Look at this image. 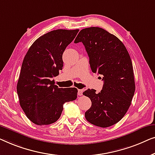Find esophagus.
I'll use <instances>...</instances> for the list:
<instances>
[{"mask_svg": "<svg viewBox=\"0 0 155 155\" xmlns=\"http://www.w3.org/2000/svg\"><path fill=\"white\" fill-rule=\"evenodd\" d=\"M84 89H78V95H83V93H84Z\"/></svg>", "mask_w": 155, "mask_h": 155, "instance_id": "1", "label": "esophagus"}]
</instances>
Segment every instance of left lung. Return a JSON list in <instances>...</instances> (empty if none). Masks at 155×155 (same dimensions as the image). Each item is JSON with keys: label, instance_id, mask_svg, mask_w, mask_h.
I'll return each instance as SVG.
<instances>
[{"label": "left lung", "instance_id": "1", "mask_svg": "<svg viewBox=\"0 0 155 155\" xmlns=\"http://www.w3.org/2000/svg\"><path fill=\"white\" fill-rule=\"evenodd\" d=\"M79 42L88 53L91 70L103 75L104 81L100 93L88 89L83 93L92 102L85 117L93 125L109 127L123 118L131 104L136 88L131 60L123 43L102 28L81 30L74 41Z\"/></svg>", "mask_w": 155, "mask_h": 155}]
</instances>
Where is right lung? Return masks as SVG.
I'll return each instance as SVG.
<instances>
[{"instance_id":"add662e5","label":"right lung","mask_w":155,"mask_h":155,"mask_svg":"<svg viewBox=\"0 0 155 155\" xmlns=\"http://www.w3.org/2000/svg\"><path fill=\"white\" fill-rule=\"evenodd\" d=\"M78 31L57 29L43 35L24 58L17 92L21 109L35 124L55 123L61 116L63 104L77 99V88H58L51 78L62 69V54Z\"/></svg>"}]
</instances>
